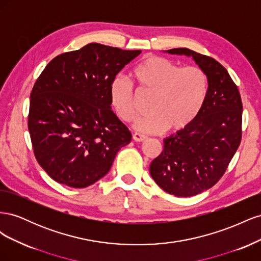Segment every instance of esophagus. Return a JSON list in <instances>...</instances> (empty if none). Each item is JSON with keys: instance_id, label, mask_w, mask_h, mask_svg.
<instances>
[{"instance_id": "34e87169", "label": "esophagus", "mask_w": 261, "mask_h": 261, "mask_svg": "<svg viewBox=\"0 0 261 261\" xmlns=\"http://www.w3.org/2000/svg\"><path fill=\"white\" fill-rule=\"evenodd\" d=\"M133 139L135 141H138V143H141V141H145L147 139V136L143 135V134H139V133H135L133 135Z\"/></svg>"}]
</instances>
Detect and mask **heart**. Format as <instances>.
<instances>
[{
  "instance_id": "1",
  "label": "heart",
  "mask_w": 261,
  "mask_h": 261,
  "mask_svg": "<svg viewBox=\"0 0 261 261\" xmlns=\"http://www.w3.org/2000/svg\"><path fill=\"white\" fill-rule=\"evenodd\" d=\"M141 89L153 93L149 115L134 124L137 130L156 134L165 129L180 130L199 115L208 96V77L200 67H180L156 55L146 57L133 70ZM110 101L117 116L130 122L137 115L133 85L124 77L114 78L110 86Z\"/></svg>"
}]
</instances>
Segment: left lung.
I'll return each instance as SVG.
<instances>
[{
    "mask_svg": "<svg viewBox=\"0 0 261 261\" xmlns=\"http://www.w3.org/2000/svg\"><path fill=\"white\" fill-rule=\"evenodd\" d=\"M191 57L208 77V96L196 120L164 141L150 174L164 192L191 197L222 177L242 139L243 105L238 86L218 61L187 48L165 51Z\"/></svg>",
    "mask_w": 261,
    "mask_h": 261,
    "instance_id": "obj_1",
    "label": "left lung"
}]
</instances>
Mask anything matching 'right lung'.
Here are the masks:
<instances>
[{"label":"right lung","instance_id":"obj_1","mask_svg":"<svg viewBox=\"0 0 261 261\" xmlns=\"http://www.w3.org/2000/svg\"><path fill=\"white\" fill-rule=\"evenodd\" d=\"M141 53L100 43L54 58L30 93L28 129L38 163L60 184L103 177L132 134L114 114L110 86Z\"/></svg>","mask_w":261,"mask_h":261}]
</instances>
